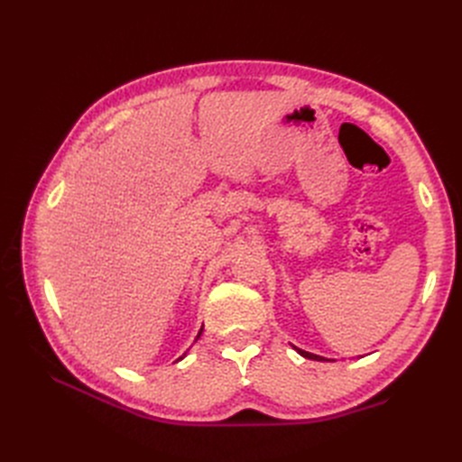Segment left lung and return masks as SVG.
Segmentation results:
<instances>
[{
    "mask_svg": "<svg viewBox=\"0 0 462 462\" xmlns=\"http://www.w3.org/2000/svg\"><path fill=\"white\" fill-rule=\"evenodd\" d=\"M295 351H297L300 356H304V358H310V360H326L324 356H318V355H312V353H309V351H302V348H297V346H295Z\"/></svg>",
    "mask_w": 462,
    "mask_h": 462,
    "instance_id": "obj_1",
    "label": "left lung"
}]
</instances>
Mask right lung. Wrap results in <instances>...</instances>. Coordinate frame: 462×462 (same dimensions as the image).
I'll return each mask as SVG.
<instances>
[{"label": "right lung", "instance_id": "right-lung-1", "mask_svg": "<svg viewBox=\"0 0 462 462\" xmlns=\"http://www.w3.org/2000/svg\"><path fill=\"white\" fill-rule=\"evenodd\" d=\"M200 335H202V328H200V331H199V335H197V339H200ZM197 339H194V341H197ZM185 356H187V353H185V355H183V356H179V358H177V360H175V362H179V360H183V358H185Z\"/></svg>", "mask_w": 462, "mask_h": 462}]
</instances>
